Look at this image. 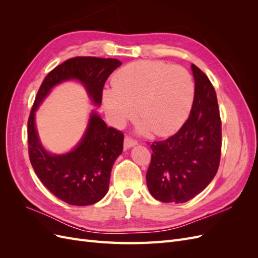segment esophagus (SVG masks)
Segmentation results:
<instances>
[{
	"instance_id": "1",
	"label": "esophagus",
	"mask_w": 258,
	"mask_h": 258,
	"mask_svg": "<svg viewBox=\"0 0 258 258\" xmlns=\"http://www.w3.org/2000/svg\"><path fill=\"white\" fill-rule=\"evenodd\" d=\"M137 140L132 139L131 137H126L124 138V141H123V145H124V148H130L132 146L137 145Z\"/></svg>"
}]
</instances>
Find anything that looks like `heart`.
Wrapping results in <instances>:
<instances>
[{
	"label": "heart",
	"mask_w": 258,
	"mask_h": 258,
	"mask_svg": "<svg viewBox=\"0 0 258 258\" xmlns=\"http://www.w3.org/2000/svg\"><path fill=\"white\" fill-rule=\"evenodd\" d=\"M103 103L117 126L136 114L154 135H173L188 118L195 98L191 74L181 66L139 60L119 69Z\"/></svg>",
	"instance_id": "1"
}]
</instances>
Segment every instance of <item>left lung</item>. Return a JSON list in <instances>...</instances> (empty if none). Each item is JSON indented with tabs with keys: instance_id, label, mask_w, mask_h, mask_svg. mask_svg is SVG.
Listing matches in <instances>:
<instances>
[{
	"instance_id": "obj_1",
	"label": "left lung",
	"mask_w": 258,
	"mask_h": 258,
	"mask_svg": "<svg viewBox=\"0 0 258 258\" xmlns=\"http://www.w3.org/2000/svg\"><path fill=\"white\" fill-rule=\"evenodd\" d=\"M191 71L195 98L188 119L175 135L151 145L146 184L161 202L183 204L197 196L220 166L222 121L216 92L198 67L191 64Z\"/></svg>"
}]
</instances>
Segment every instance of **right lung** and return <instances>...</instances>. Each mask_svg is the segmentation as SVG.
<instances>
[{
  "instance_id": "1",
  "label": "right lung",
  "mask_w": 258,
  "mask_h": 258,
  "mask_svg": "<svg viewBox=\"0 0 258 258\" xmlns=\"http://www.w3.org/2000/svg\"><path fill=\"white\" fill-rule=\"evenodd\" d=\"M121 64L113 58L75 57L47 74L37 91L28 120V150L31 165L43 185L60 200L72 206H89L102 199L110 184L111 171L123 146L122 132L107 127L95 112L81 142L73 151L51 155L38 139L34 116L53 86L64 81H80L96 105L102 102L108 76Z\"/></svg>"
}]
</instances>
